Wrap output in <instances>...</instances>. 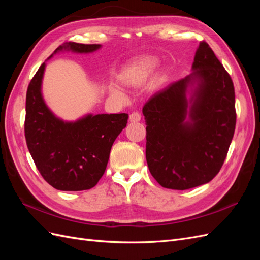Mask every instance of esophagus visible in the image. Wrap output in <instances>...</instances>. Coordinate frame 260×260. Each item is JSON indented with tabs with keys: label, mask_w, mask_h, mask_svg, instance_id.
I'll return each instance as SVG.
<instances>
[{
	"label": "esophagus",
	"mask_w": 260,
	"mask_h": 260,
	"mask_svg": "<svg viewBox=\"0 0 260 260\" xmlns=\"http://www.w3.org/2000/svg\"><path fill=\"white\" fill-rule=\"evenodd\" d=\"M129 119H130L131 122H138V121L141 120V115H140V113H138V112H133V113L130 115Z\"/></svg>",
	"instance_id": "esophagus-1"
}]
</instances>
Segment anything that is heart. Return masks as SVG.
<instances>
[{"label": "heart", "instance_id": "obj_1", "mask_svg": "<svg viewBox=\"0 0 260 260\" xmlns=\"http://www.w3.org/2000/svg\"><path fill=\"white\" fill-rule=\"evenodd\" d=\"M157 65H158V60L154 57L143 58L142 60H140L135 67V75L140 78H146L148 75H151L154 72ZM116 92L118 91L116 90Z\"/></svg>", "mask_w": 260, "mask_h": 260}]
</instances>
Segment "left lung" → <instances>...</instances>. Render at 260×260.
Returning a JSON list of instances; mask_svg holds the SVG:
<instances>
[{"mask_svg": "<svg viewBox=\"0 0 260 260\" xmlns=\"http://www.w3.org/2000/svg\"><path fill=\"white\" fill-rule=\"evenodd\" d=\"M192 70L155 93L142 111L149 172L172 190H187L216 177L237 121L232 79L205 41L196 50Z\"/></svg>", "mask_w": 260, "mask_h": 260, "instance_id": "left-lung-1", "label": "left lung"}]
</instances>
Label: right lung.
Instances as JSON below:
<instances>
[{"label":"right lung","instance_id":"1","mask_svg":"<svg viewBox=\"0 0 260 260\" xmlns=\"http://www.w3.org/2000/svg\"><path fill=\"white\" fill-rule=\"evenodd\" d=\"M99 49L101 44L66 42L54 54L62 51L88 54ZM44 70L45 62L27 90L25 137L28 149L39 172L54 188L89 190L104 175L113 143L127 125L129 116L89 114L76 121H64L51 112L43 100Z\"/></svg>","mask_w":260,"mask_h":260}]
</instances>
